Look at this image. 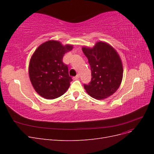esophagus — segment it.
I'll list each match as a JSON object with an SVG mask.
<instances>
[{
	"label": "esophagus",
	"instance_id": "1",
	"mask_svg": "<svg viewBox=\"0 0 154 154\" xmlns=\"http://www.w3.org/2000/svg\"><path fill=\"white\" fill-rule=\"evenodd\" d=\"M80 78V75H79V74H77V75L76 76H74V78H73V79L74 80H78V79Z\"/></svg>",
	"mask_w": 154,
	"mask_h": 154
}]
</instances>
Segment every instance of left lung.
<instances>
[{"label": "left lung", "mask_w": 154, "mask_h": 154, "mask_svg": "<svg viewBox=\"0 0 154 154\" xmlns=\"http://www.w3.org/2000/svg\"><path fill=\"white\" fill-rule=\"evenodd\" d=\"M91 69V81L84 84L86 92L97 100L112 95L123 78V64L118 53L111 45L98 42L92 48H82Z\"/></svg>", "instance_id": "obj_1"}]
</instances>
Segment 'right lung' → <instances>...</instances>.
I'll return each instance as SVG.
<instances>
[{"label": "right lung", "instance_id": "1", "mask_svg": "<svg viewBox=\"0 0 154 154\" xmlns=\"http://www.w3.org/2000/svg\"><path fill=\"white\" fill-rule=\"evenodd\" d=\"M72 48L71 45L63 46L58 41L49 40L41 44L32 55L29 76L32 87L42 97L57 98L69 88L72 80L63 57Z\"/></svg>", "mask_w": 154, "mask_h": 154}]
</instances>
